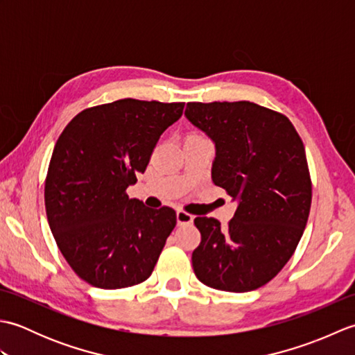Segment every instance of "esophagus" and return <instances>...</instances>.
Segmentation results:
<instances>
[{
    "label": "esophagus",
    "instance_id": "obj_1",
    "mask_svg": "<svg viewBox=\"0 0 355 355\" xmlns=\"http://www.w3.org/2000/svg\"><path fill=\"white\" fill-rule=\"evenodd\" d=\"M177 223L178 225H189L193 223V216L191 214L184 212V210H178L177 212Z\"/></svg>",
    "mask_w": 355,
    "mask_h": 355
}]
</instances>
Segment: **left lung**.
<instances>
[{
	"instance_id": "left-lung-1",
	"label": "left lung",
	"mask_w": 355,
	"mask_h": 355,
	"mask_svg": "<svg viewBox=\"0 0 355 355\" xmlns=\"http://www.w3.org/2000/svg\"><path fill=\"white\" fill-rule=\"evenodd\" d=\"M184 116L214 140L212 182L238 201L227 227L193 220L201 233L195 275L215 290L259 288L288 262L310 215L304 143L288 117L253 102H189Z\"/></svg>"
}]
</instances>
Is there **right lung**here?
Instances as JSON below:
<instances>
[{"label":"right lung","instance_id":"1","mask_svg":"<svg viewBox=\"0 0 355 355\" xmlns=\"http://www.w3.org/2000/svg\"><path fill=\"white\" fill-rule=\"evenodd\" d=\"M183 108V102L120 99L80 111L59 135L45 212L65 261L89 285L126 288L153 273L177 214L145 207L126 189Z\"/></svg>","mask_w":355,"mask_h":355}]
</instances>
